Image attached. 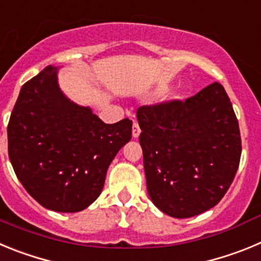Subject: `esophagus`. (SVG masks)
I'll return each mask as SVG.
<instances>
[{
    "instance_id": "obj_1",
    "label": "esophagus",
    "mask_w": 261,
    "mask_h": 261,
    "mask_svg": "<svg viewBox=\"0 0 261 261\" xmlns=\"http://www.w3.org/2000/svg\"><path fill=\"white\" fill-rule=\"evenodd\" d=\"M140 135V127L139 125H138V122H134L133 125V136L134 138H138V136Z\"/></svg>"
}]
</instances>
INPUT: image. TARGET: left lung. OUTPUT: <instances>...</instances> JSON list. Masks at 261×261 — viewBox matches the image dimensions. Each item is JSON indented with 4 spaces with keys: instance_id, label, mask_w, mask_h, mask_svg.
Returning a JSON list of instances; mask_svg holds the SVG:
<instances>
[{
    "instance_id": "left-lung-1",
    "label": "left lung",
    "mask_w": 261,
    "mask_h": 261,
    "mask_svg": "<svg viewBox=\"0 0 261 261\" xmlns=\"http://www.w3.org/2000/svg\"><path fill=\"white\" fill-rule=\"evenodd\" d=\"M149 198L160 211L187 218L224 198L241 160L238 119L218 82L185 101L136 112Z\"/></svg>"
}]
</instances>
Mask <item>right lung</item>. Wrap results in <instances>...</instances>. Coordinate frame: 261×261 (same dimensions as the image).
Instances as JSON below:
<instances>
[{"label": "right lung", "mask_w": 261, "mask_h": 261, "mask_svg": "<svg viewBox=\"0 0 261 261\" xmlns=\"http://www.w3.org/2000/svg\"><path fill=\"white\" fill-rule=\"evenodd\" d=\"M133 121L108 125L61 92L57 67L23 84L8 125L9 159L27 192L46 210L83 211L101 194L110 163Z\"/></svg>", "instance_id": "1"}]
</instances>
